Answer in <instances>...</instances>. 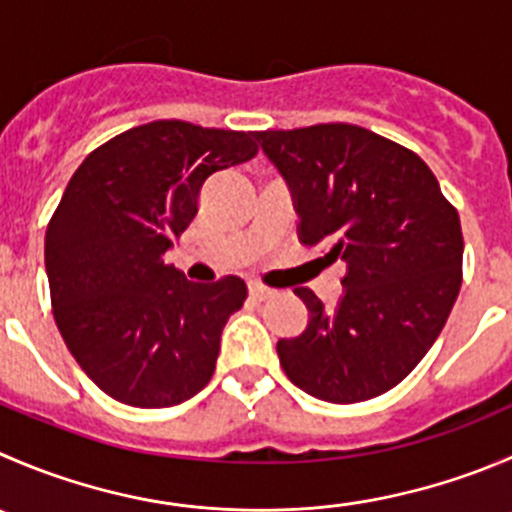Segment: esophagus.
Returning a JSON list of instances; mask_svg holds the SVG:
<instances>
[{
  "instance_id": "esophagus-1",
  "label": "esophagus",
  "mask_w": 512,
  "mask_h": 512,
  "mask_svg": "<svg viewBox=\"0 0 512 512\" xmlns=\"http://www.w3.org/2000/svg\"><path fill=\"white\" fill-rule=\"evenodd\" d=\"M250 297L252 300H267V297H272V290L270 287H265V285H260V282H252L250 285Z\"/></svg>"
}]
</instances>
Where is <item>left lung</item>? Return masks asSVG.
<instances>
[{
    "label": "left lung",
    "mask_w": 512,
    "mask_h": 512,
    "mask_svg": "<svg viewBox=\"0 0 512 512\" xmlns=\"http://www.w3.org/2000/svg\"><path fill=\"white\" fill-rule=\"evenodd\" d=\"M285 177L302 245L345 260L332 310L307 287L310 320L277 342L285 375L307 395L350 405L393 390L438 340L463 282L458 210L408 147L332 122L255 132Z\"/></svg>",
    "instance_id": "8db88e82"
}]
</instances>
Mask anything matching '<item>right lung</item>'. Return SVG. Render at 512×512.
Returning <instances> with one entry per match:
<instances>
[{"label": "right lung", "instance_id": "obj_1", "mask_svg": "<svg viewBox=\"0 0 512 512\" xmlns=\"http://www.w3.org/2000/svg\"><path fill=\"white\" fill-rule=\"evenodd\" d=\"M255 132L157 119L104 142L77 167L44 237L54 320L109 398L172 408L215 372L245 280L190 282L165 252L217 170L252 160Z\"/></svg>", "mask_w": 512, "mask_h": 512}]
</instances>
